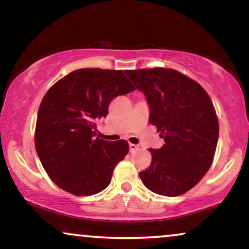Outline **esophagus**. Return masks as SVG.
<instances>
[{
    "label": "esophagus",
    "mask_w": 249,
    "mask_h": 249,
    "mask_svg": "<svg viewBox=\"0 0 249 249\" xmlns=\"http://www.w3.org/2000/svg\"><path fill=\"white\" fill-rule=\"evenodd\" d=\"M128 148H130V152H133V151H136L137 148H138V145H136V144H128Z\"/></svg>",
    "instance_id": "34e87169"
}]
</instances>
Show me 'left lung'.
Segmentation results:
<instances>
[{"instance_id": "1", "label": "left lung", "mask_w": 249, "mask_h": 249, "mask_svg": "<svg viewBox=\"0 0 249 249\" xmlns=\"http://www.w3.org/2000/svg\"><path fill=\"white\" fill-rule=\"evenodd\" d=\"M150 107L148 121L165 144L150 148L142 184L165 196H181L202 179L213 161L219 123L212 101L196 82L164 68L125 71Z\"/></svg>"}]
</instances>
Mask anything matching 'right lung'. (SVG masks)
<instances>
[{
	"label": "right lung",
	"instance_id": "add662e5",
	"mask_svg": "<svg viewBox=\"0 0 249 249\" xmlns=\"http://www.w3.org/2000/svg\"><path fill=\"white\" fill-rule=\"evenodd\" d=\"M133 90L122 70L87 68L63 77L45 93L37 113L35 146L57 186L75 196H92L108 186L128 144L95 138L96 122L107 116L115 97Z\"/></svg>",
	"mask_w": 249,
	"mask_h": 249
}]
</instances>
